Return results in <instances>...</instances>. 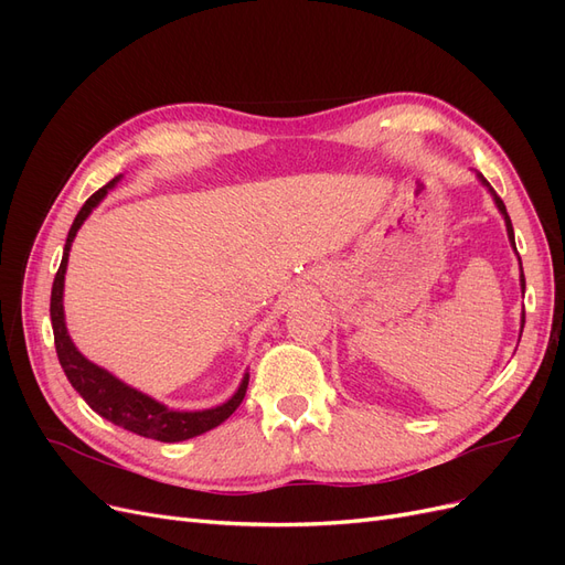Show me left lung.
<instances>
[{
    "instance_id": "8db88e82",
    "label": "left lung",
    "mask_w": 565,
    "mask_h": 565,
    "mask_svg": "<svg viewBox=\"0 0 565 565\" xmlns=\"http://www.w3.org/2000/svg\"><path fill=\"white\" fill-rule=\"evenodd\" d=\"M478 179H481V183L488 188V191H490V195H492V200H494V204H498V210H500V214L504 216V224H507V235H509V243H511V247H514L516 249V243H514V228H511V218H509V214H507V207H504V202L498 198V193H494L492 191V188H490V183L481 177V174H478ZM519 264H521V259H519ZM521 289H523V292H525V276H523V266H521ZM521 322H525V311H523V318H521Z\"/></svg>"
}]
</instances>
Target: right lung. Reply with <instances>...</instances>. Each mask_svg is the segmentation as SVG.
<instances>
[{
  "mask_svg": "<svg viewBox=\"0 0 565 565\" xmlns=\"http://www.w3.org/2000/svg\"><path fill=\"white\" fill-rule=\"evenodd\" d=\"M119 181L115 177L110 183H106L98 191L82 204V210L77 212L71 233H67V241L63 247V259L58 266V273L54 278V287H51V328H54V344L61 367L65 372L67 382L73 384V388L79 393V396L87 401V405L98 413L104 419L122 426V429L139 434L143 438L152 440H162V443H177V440H188L193 436H200L204 431L214 429L221 422H226L237 405L243 403L247 384H249V374L245 372V377L237 386L233 396L210 409H195V413H183V409H169L167 405L158 403L156 398L146 396V393L131 388L129 384L119 382L115 374L108 370L94 365L92 361L84 358L75 344L71 334H67L65 328V313H63V285H65V268H67V256H71V247L79 226L87 221V216L94 212L96 204L108 195L110 188Z\"/></svg>",
  "mask_w": 565,
  "mask_h": 565,
  "instance_id": "obj_1",
  "label": "right lung"
}]
</instances>
